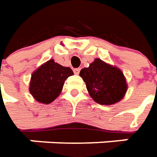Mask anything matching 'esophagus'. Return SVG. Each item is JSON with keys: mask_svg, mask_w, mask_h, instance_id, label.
Here are the masks:
<instances>
[{"mask_svg": "<svg viewBox=\"0 0 157 157\" xmlns=\"http://www.w3.org/2000/svg\"><path fill=\"white\" fill-rule=\"evenodd\" d=\"M80 70H81V68H75V69H74V73L75 74V75H79Z\"/></svg>", "mask_w": 157, "mask_h": 157, "instance_id": "34e87169", "label": "esophagus"}]
</instances>
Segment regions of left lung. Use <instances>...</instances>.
I'll return each instance as SVG.
<instances>
[{
    "instance_id": "1",
    "label": "left lung",
    "mask_w": 157,
    "mask_h": 157,
    "mask_svg": "<svg viewBox=\"0 0 157 157\" xmlns=\"http://www.w3.org/2000/svg\"><path fill=\"white\" fill-rule=\"evenodd\" d=\"M89 95L101 105L117 103L128 90L126 78L119 68L96 58L80 71Z\"/></svg>"
}]
</instances>
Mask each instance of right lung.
I'll return each mask as SVG.
<instances>
[{"label":"right lung","mask_w":157,"mask_h":157,"mask_svg":"<svg viewBox=\"0 0 157 157\" xmlns=\"http://www.w3.org/2000/svg\"><path fill=\"white\" fill-rule=\"evenodd\" d=\"M73 75L71 68L63 67L50 59L31 75L30 94L38 102L49 104L61 94L66 79Z\"/></svg>","instance_id":"add662e5"}]
</instances>
